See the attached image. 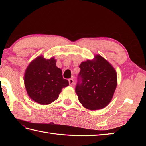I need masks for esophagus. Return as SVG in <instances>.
I'll use <instances>...</instances> for the list:
<instances>
[{"label": "esophagus", "mask_w": 146, "mask_h": 146, "mask_svg": "<svg viewBox=\"0 0 146 146\" xmlns=\"http://www.w3.org/2000/svg\"><path fill=\"white\" fill-rule=\"evenodd\" d=\"M68 82H69V85L70 86H73L74 85V80L73 79H71V78L69 79L68 80Z\"/></svg>", "instance_id": "1"}]
</instances>
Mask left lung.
Segmentation results:
<instances>
[{
    "mask_svg": "<svg viewBox=\"0 0 146 146\" xmlns=\"http://www.w3.org/2000/svg\"><path fill=\"white\" fill-rule=\"evenodd\" d=\"M95 58L80 65L75 87L80 103L91 110L101 109L110 103L117 83V73L112 66L100 55Z\"/></svg>",
    "mask_w": 146,
    "mask_h": 146,
    "instance_id": "left-lung-1",
    "label": "left lung"
}]
</instances>
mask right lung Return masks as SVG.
Returning a JSON list of instances; mask_svg holds the SVG:
<instances>
[{"label": "right lung", "instance_id": "right-lung-1", "mask_svg": "<svg viewBox=\"0 0 146 146\" xmlns=\"http://www.w3.org/2000/svg\"><path fill=\"white\" fill-rule=\"evenodd\" d=\"M56 60H46L42 56L31 63L24 75L27 94L39 104L47 105L56 100L63 88L69 85L62 71L56 66Z\"/></svg>", "mask_w": 146, "mask_h": 146}]
</instances>
